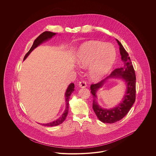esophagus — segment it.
<instances>
[{"label":"esophagus","mask_w":156,"mask_h":156,"mask_svg":"<svg viewBox=\"0 0 156 156\" xmlns=\"http://www.w3.org/2000/svg\"><path fill=\"white\" fill-rule=\"evenodd\" d=\"M79 87H80V88H85V87H87V83H86L85 82L83 81L80 82V83H79Z\"/></svg>","instance_id":"esophagus-1"}]
</instances>
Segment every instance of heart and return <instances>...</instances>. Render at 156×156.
<instances>
[{
	"label": "heart",
	"mask_w": 156,
	"mask_h": 156,
	"mask_svg": "<svg viewBox=\"0 0 156 156\" xmlns=\"http://www.w3.org/2000/svg\"><path fill=\"white\" fill-rule=\"evenodd\" d=\"M116 58V50L113 45L99 41H89L80 46L75 58L80 67H88L90 80H101L111 71Z\"/></svg>",
	"instance_id": "obj_1"
}]
</instances>
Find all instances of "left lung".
Segmentation results:
<instances>
[{
	"label": "left lung",
	"instance_id": "left-lung-1",
	"mask_svg": "<svg viewBox=\"0 0 156 156\" xmlns=\"http://www.w3.org/2000/svg\"><path fill=\"white\" fill-rule=\"evenodd\" d=\"M119 45L121 59L124 64L123 67L115 69L111 74L104 80L90 85V92L93 95L92 108L98 118L106 123H113L123 118L130 111L136 99V75L130 57L123 46L116 39ZM111 78H118L125 82L126 89L121 102L111 109H105L100 107L97 101V91L102 87L106 81Z\"/></svg>",
	"mask_w": 156,
	"mask_h": 156
}]
</instances>
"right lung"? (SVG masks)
Instances as JSON below:
<instances>
[{
  "label": "right lung",
  "mask_w": 156,
  "mask_h": 156,
  "mask_svg": "<svg viewBox=\"0 0 156 156\" xmlns=\"http://www.w3.org/2000/svg\"><path fill=\"white\" fill-rule=\"evenodd\" d=\"M55 35H56V33H52V32H51V31H44L43 33H41L34 40V41L33 44L32 45L31 47L30 48V50L25 55L23 60H25V59H26V58L29 55V54H30L31 52H32V51L34 49H35L38 45H40L42 43H43L44 42H46L47 41L50 40ZM74 83H71L68 85V87L67 88V90H66V94H65L66 107L65 111L63 112L62 115L59 117V118L56 119L55 120H54L53 122H49V123H47L42 124L43 126H57V125H59L60 124H61L65 120V119H66V118H67V115H68V110H69V98H70L71 94L74 91Z\"/></svg>",
  "instance_id": "1"
}]
</instances>
